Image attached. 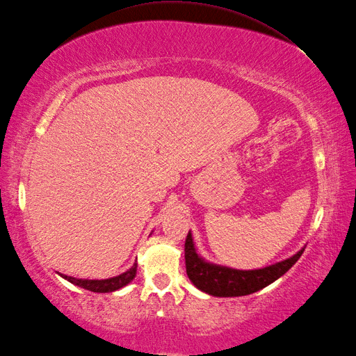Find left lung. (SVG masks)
I'll return each mask as SVG.
<instances>
[{
  "mask_svg": "<svg viewBox=\"0 0 356 356\" xmlns=\"http://www.w3.org/2000/svg\"><path fill=\"white\" fill-rule=\"evenodd\" d=\"M303 250H305V248H302L293 257L270 266L254 268V270H240V268L207 261L204 257L197 254L193 236L188 231V236L186 238V270L188 280L192 281L195 287L210 294V296H246V294H252L280 280L298 261Z\"/></svg>",
  "mask_w": 356,
  "mask_h": 356,
  "instance_id": "left-lung-1",
  "label": "left lung"
}]
</instances>
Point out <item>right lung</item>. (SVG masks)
I'll return each mask as SVG.
<instances>
[{"mask_svg":"<svg viewBox=\"0 0 356 356\" xmlns=\"http://www.w3.org/2000/svg\"><path fill=\"white\" fill-rule=\"evenodd\" d=\"M58 273V272H57ZM137 273V261L128 268L127 272L120 273L118 276H113V278L107 280H81V278H74V276H67L63 273H58L63 280L69 281L71 284L76 285V287H81L84 290H89L93 293H111L119 289L125 287L129 282L136 278Z\"/></svg>","mask_w":356,"mask_h":356,"instance_id":"1","label":"right lung"}]
</instances>
